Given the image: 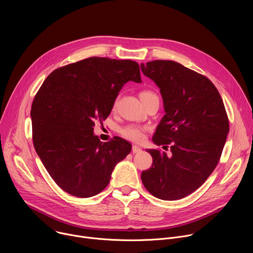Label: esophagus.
<instances>
[{
  "label": "esophagus",
  "mask_w": 253,
  "mask_h": 253,
  "mask_svg": "<svg viewBox=\"0 0 253 253\" xmlns=\"http://www.w3.org/2000/svg\"><path fill=\"white\" fill-rule=\"evenodd\" d=\"M141 147H139V146H137V145H133L132 146V152L135 154V153H139V152H141Z\"/></svg>",
  "instance_id": "esophagus-1"
}]
</instances>
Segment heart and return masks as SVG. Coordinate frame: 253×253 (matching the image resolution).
Here are the masks:
<instances>
[{
	"label": "heart",
	"mask_w": 253,
	"mask_h": 253,
	"mask_svg": "<svg viewBox=\"0 0 253 253\" xmlns=\"http://www.w3.org/2000/svg\"><path fill=\"white\" fill-rule=\"evenodd\" d=\"M153 96H156V94L149 90L142 91L140 93L141 101H144V100H146ZM145 131H146L145 127H142V126L135 125V124H129V125L124 126L123 128H121L120 133L124 138H126L130 141L141 142L144 139V137H145Z\"/></svg>",
	"instance_id": "b5f03b06"
}]
</instances>
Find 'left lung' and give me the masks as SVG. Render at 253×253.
Returning a JSON list of instances; mask_svg holds the SVG:
<instances>
[{
  "label": "left lung",
  "mask_w": 253,
  "mask_h": 253,
  "mask_svg": "<svg viewBox=\"0 0 253 253\" xmlns=\"http://www.w3.org/2000/svg\"><path fill=\"white\" fill-rule=\"evenodd\" d=\"M143 74L159 87L165 115L148 152L152 166L141 174L145 188L162 200L184 198L198 189L217 165L229 122L219 92L205 76L174 61L141 64Z\"/></svg>",
  "instance_id": "1"
}]
</instances>
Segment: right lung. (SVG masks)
I'll use <instances>...</instances> for the list:
<instances>
[{
    "label": "right lung",
    "mask_w": 253,
    "mask_h": 253,
    "mask_svg": "<svg viewBox=\"0 0 253 253\" xmlns=\"http://www.w3.org/2000/svg\"><path fill=\"white\" fill-rule=\"evenodd\" d=\"M128 81L142 82L135 61L91 57L53 71L36 94L31 109L34 147L67 193L97 195L130 153L128 141L114 137L103 143L93 132L95 120L109 116Z\"/></svg>",
    "instance_id": "add662e5"
}]
</instances>
